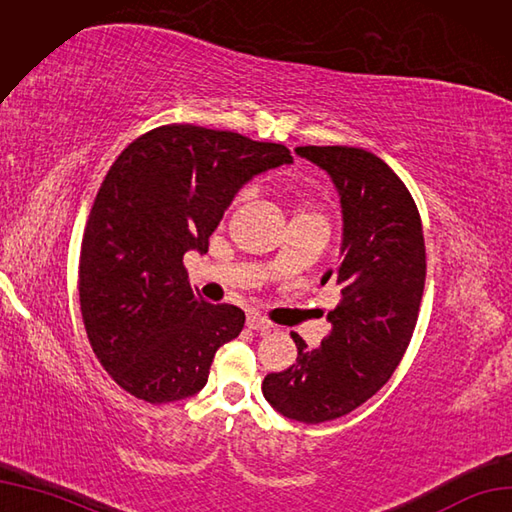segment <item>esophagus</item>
<instances>
[{
	"instance_id": "obj_1",
	"label": "esophagus",
	"mask_w": 512,
	"mask_h": 512,
	"mask_svg": "<svg viewBox=\"0 0 512 512\" xmlns=\"http://www.w3.org/2000/svg\"><path fill=\"white\" fill-rule=\"evenodd\" d=\"M248 328H250V330H271L273 324L264 320V317L256 315V313H250V315H248Z\"/></svg>"
}]
</instances>
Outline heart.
<instances>
[{"instance_id":"obj_1","label":"heart","mask_w":512,"mask_h":512,"mask_svg":"<svg viewBox=\"0 0 512 512\" xmlns=\"http://www.w3.org/2000/svg\"><path fill=\"white\" fill-rule=\"evenodd\" d=\"M245 197H248V192H239V195H237V197H235V201H233V205H231V207H235V205H239V203H241V201H243V199H245Z\"/></svg>"}]
</instances>
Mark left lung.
<instances>
[{
	"mask_svg": "<svg viewBox=\"0 0 512 512\" xmlns=\"http://www.w3.org/2000/svg\"><path fill=\"white\" fill-rule=\"evenodd\" d=\"M322 167L343 211V260L328 271L341 303L317 349L292 332L296 362L262 381V394L284 417L322 424L358 409L390 381L417 324L426 281V245L407 186L379 156L347 146H301Z\"/></svg>",
	"mask_w": 512,
	"mask_h": 512,
	"instance_id": "1",
	"label": "left lung"
}]
</instances>
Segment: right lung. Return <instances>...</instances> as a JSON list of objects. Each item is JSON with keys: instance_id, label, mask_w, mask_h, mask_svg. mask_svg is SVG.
<instances>
[{"instance_id": "add662e5", "label": "right lung", "mask_w": 512, "mask_h": 512, "mask_svg": "<svg viewBox=\"0 0 512 512\" xmlns=\"http://www.w3.org/2000/svg\"><path fill=\"white\" fill-rule=\"evenodd\" d=\"M290 163L286 146L195 125L152 129L120 152L88 214L78 290L88 341L122 390L150 404L203 390L245 313L203 301L184 254L207 252L245 182Z\"/></svg>"}]
</instances>
